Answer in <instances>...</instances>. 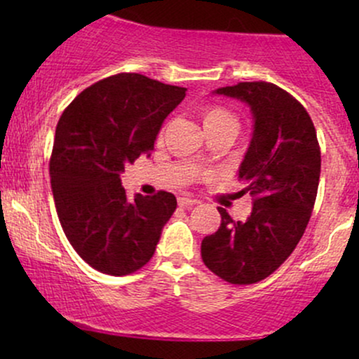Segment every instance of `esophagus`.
<instances>
[{"label": "esophagus", "instance_id": "1", "mask_svg": "<svg viewBox=\"0 0 359 359\" xmlns=\"http://www.w3.org/2000/svg\"><path fill=\"white\" fill-rule=\"evenodd\" d=\"M177 203H179L180 208H192V205L199 204V201L192 199V197H185V196H182V197H179V199H177Z\"/></svg>", "mask_w": 359, "mask_h": 359}]
</instances>
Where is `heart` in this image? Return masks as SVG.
<instances>
[{
  "instance_id": "obj_1",
  "label": "heart",
  "mask_w": 359,
  "mask_h": 359,
  "mask_svg": "<svg viewBox=\"0 0 359 359\" xmlns=\"http://www.w3.org/2000/svg\"><path fill=\"white\" fill-rule=\"evenodd\" d=\"M201 119H203L205 133L216 130H229L236 133L238 126H240L238 118L234 116L231 111L221 108V106H204L201 109Z\"/></svg>"
}]
</instances>
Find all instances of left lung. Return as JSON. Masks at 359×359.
Wrapping results in <instances>:
<instances>
[{"label":"left lung","mask_w":359,"mask_h":359,"mask_svg":"<svg viewBox=\"0 0 359 359\" xmlns=\"http://www.w3.org/2000/svg\"><path fill=\"white\" fill-rule=\"evenodd\" d=\"M250 106L253 135L240 165L241 192L253 197L246 221L217 208L221 226L201 245L204 265L236 285L266 278L290 257L314 209L320 148L314 123L294 96L271 82L214 90Z\"/></svg>","instance_id":"8db88e82"}]
</instances>
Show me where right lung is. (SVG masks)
<instances>
[{
  "instance_id": "right-lung-1",
  "label": "right lung",
  "mask_w": 359,
  "mask_h": 359,
  "mask_svg": "<svg viewBox=\"0 0 359 359\" xmlns=\"http://www.w3.org/2000/svg\"><path fill=\"white\" fill-rule=\"evenodd\" d=\"M185 90L116 74L82 90L57 123L50 156L57 214L72 248L101 273L121 277L147 265L175 211V196L165 191L128 201L121 174L150 155Z\"/></svg>"
}]
</instances>
